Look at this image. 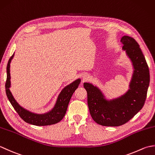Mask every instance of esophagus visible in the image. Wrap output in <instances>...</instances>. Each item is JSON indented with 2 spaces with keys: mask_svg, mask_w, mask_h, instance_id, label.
Wrapping results in <instances>:
<instances>
[{
  "mask_svg": "<svg viewBox=\"0 0 155 155\" xmlns=\"http://www.w3.org/2000/svg\"><path fill=\"white\" fill-rule=\"evenodd\" d=\"M87 77V76H84V77H83V80H86L87 78H88V77Z\"/></svg>",
  "mask_w": 155,
  "mask_h": 155,
  "instance_id": "1",
  "label": "esophagus"
}]
</instances>
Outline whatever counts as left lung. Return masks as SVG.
I'll use <instances>...</instances> for the list:
<instances>
[{
  "mask_svg": "<svg viewBox=\"0 0 155 155\" xmlns=\"http://www.w3.org/2000/svg\"><path fill=\"white\" fill-rule=\"evenodd\" d=\"M121 42L134 68L130 90L120 98L107 101L98 88L84 83L90 114L97 123L103 126L118 127L127 123L141 110L147 98L150 73L145 58L133 38L124 36Z\"/></svg>",
  "mask_w": 155,
  "mask_h": 155,
  "instance_id": "obj_1",
  "label": "left lung"
}]
</instances>
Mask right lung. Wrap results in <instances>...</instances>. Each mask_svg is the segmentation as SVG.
<instances>
[{"label": "right lung", "instance_id": "right-lung-1", "mask_svg": "<svg viewBox=\"0 0 155 155\" xmlns=\"http://www.w3.org/2000/svg\"><path fill=\"white\" fill-rule=\"evenodd\" d=\"M14 56L13 54L11 57L9 58L7 67H6V72H7V77L5 83L6 94L7 96L10 103H11L12 106L15 108L22 119L25 121L26 123L36 125V126H46V125L54 124L60 122L66 114L67 110V107L71 100L72 94L74 93V91L78 88V84L80 83V79L75 81L71 84L66 87L63 90L61 91V94H59L57 103L54 108L49 113L45 114H36L31 113L30 112L25 110L20 105L16 103V101L13 98L12 95L9 90L11 87V74H10V62Z\"/></svg>", "mask_w": 155, "mask_h": 155}]
</instances>
